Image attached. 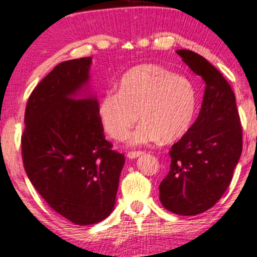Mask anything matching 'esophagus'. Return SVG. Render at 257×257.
Masks as SVG:
<instances>
[{"mask_svg":"<svg viewBox=\"0 0 257 257\" xmlns=\"http://www.w3.org/2000/svg\"><path fill=\"white\" fill-rule=\"evenodd\" d=\"M141 154H144L142 151H131V152H128V154H126V157H128L129 159H134V158H138V157L141 156Z\"/></svg>","mask_w":257,"mask_h":257,"instance_id":"esophagus-1","label":"esophagus"}]
</instances>
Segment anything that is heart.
<instances>
[{"mask_svg": "<svg viewBox=\"0 0 257 257\" xmlns=\"http://www.w3.org/2000/svg\"><path fill=\"white\" fill-rule=\"evenodd\" d=\"M197 106L193 83L157 64H142L123 74L118 91L101 97L98 115L105 132L116 141L131 137L133 145L174 142L189 132Z\"/></svg>", "mask_w": 257, "mask_h": 257, "instance_id": "b5f03b06", "label": "heart"}]
</instances>
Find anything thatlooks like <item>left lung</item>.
<instances>
[{"mask_svg": "<svg viewBox=\"0 0 257 257\" xmlns=\"http://www.w3.org/2000/svg\"><path fill=\"white\" fill-rule=\"evenodd\" d=\"M176 52L206 88L195 123L170 150L160 202L175 214L196 215L214 206L230 185L242 154V124L232 88L217 68L194 51Z\"/></svg>", "mask_w": 257, "mask_h": 257, "instance_id": "1", "label": "left lung"}]
</instances>
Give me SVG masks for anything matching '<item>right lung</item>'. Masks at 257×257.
<instances>
[{
  "instance_id": "1",
  "label": "right lung",
  "mask_w": 257,
  "mask_h": 257,
  "mask_svg": "<svg viewBox=\"0 0 257 257\" xmlns=\"http://www.w3.org/2000/svg\"><path fill=\"white\" fill-rule=\"evenodd\" d=\"M91 57L57 64L31 93L21 154L27 177L49 206L76 225L115 207L124 156L105 140L95 98L73 99L89 79Z\"/></svg>"
}]
</instances>
